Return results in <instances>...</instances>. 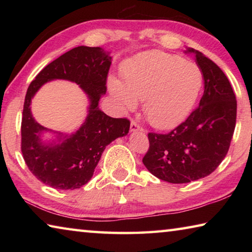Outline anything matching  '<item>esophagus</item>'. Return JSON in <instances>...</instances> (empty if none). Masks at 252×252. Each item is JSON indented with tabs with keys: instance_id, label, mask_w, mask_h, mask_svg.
<instances>
[{
	"instance_id": "obj_1",
	"label": "esophagus",
	"mask_w": 252,
	"mask_h": 252,
	"mask_svg": "<svg viewBox=\"0 0 252 252\" xmlns=\"http://www.w3.org/2000/svg\"><path fill=\"white\" fill-rule=\"evenodd\" d=\"M135 131H143V129L140 126L136 125L135 122L132 121L130 125V132H135Z\"/></svg>"
}]
</instances>
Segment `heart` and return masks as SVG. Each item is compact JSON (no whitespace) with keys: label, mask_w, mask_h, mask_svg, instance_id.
Wrapping results in <instances>:
<instances>
[{"label":"heart","mask_w":252,"mask_h":252,"mask_svg":"<svg viewBox=\"0 0 252 252\" xmlns=\"http://www.w3.org/2000/svg\"><path fill=\"white\" fill-rule=\"evenodd\" d=\"M125 83L110 79L109 89L127 111L144 101V114L157 129L176 127L190 116L201 91L199 66L177 55L150 51L127 62L122 70Z\"/></svg>","instance_id":"1"}]
</instances>
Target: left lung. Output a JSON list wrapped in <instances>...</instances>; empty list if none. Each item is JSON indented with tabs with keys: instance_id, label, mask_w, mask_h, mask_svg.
Returning a JSON list of instances; mask_svg holds the SVG:
<instances>
[{
	"instance_id": "left-lung-1",
	"label": "left lung",
	"mask_w": 252,
	"mask_h": 252,
	"mask_svg": "<svg viewBox=\"0 0 252 252\" xmlns=\"http://www.w3.org/2000/svg\"><path fill=\"white\" fill-rule=\"evenodd\" d=\"M204 91L198 109L168 134L149 133L143 164L170 183H189L212 173L227 156L237 119V100L223 71L192 48Z\"/></svg>"
}]
</instances>
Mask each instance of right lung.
Returning <instances> with one entry per match:
<instances>
[{
	"label": "right lung",
	"mask_w": 252,
	"mask_h": 252,
	"mask_svg": "<svg viewBox=\"0 0 252 252\" xmlns=\"http://www.w3.org/2000/svg\"><path fill=\"white\" fill-rule=\"evenodd\" d=\"M111 52L104 49L78 46L46 65L35 76L25 95L22 126V149L25 163L36 179L54 189H79L91 180L105 147L129 133L126 119L106 116L99 102L106 92V76ZM53 79L74 82L88 96V114L79 129L72 134L48 129L37 124L31 112V102L42 85ZM46 133L51 138H45Z\"/></svg>",
	"instance_id": "add662e5"
}]
</instances>
